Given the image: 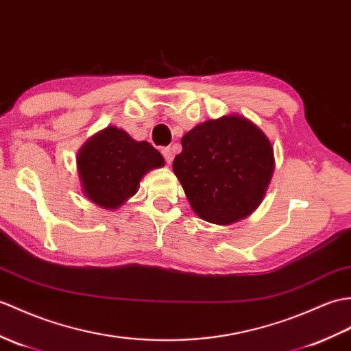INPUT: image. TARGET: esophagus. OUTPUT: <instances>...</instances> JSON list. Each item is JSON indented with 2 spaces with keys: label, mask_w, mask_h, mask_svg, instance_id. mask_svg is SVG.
I'll list each match as a JSON object with an SVG mask.
<instances>
[{
  "label": "esophagus",
  "mask_w": 351,
  "mask_h": 351,
  "mask_svg": "<svg viewBox=\"0 0 351 351\" xmlns=\"http://www.w3.org/2000/svg\"><path fill=\"white\" fill-rule=\"evenodd\" d=\"M161 152H162V156H165V160H166L167 165H170V162H172V160H173V149L170 148V146H166V148L161 149Z\"/></svg>",
  "instance_id": "1"
}]
</instances>
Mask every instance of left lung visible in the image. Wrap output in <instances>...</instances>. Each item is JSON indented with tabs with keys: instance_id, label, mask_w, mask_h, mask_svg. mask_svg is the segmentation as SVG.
<instances>
[{
	"instance_id": "obj_1",
	"label": "left lung",
	"mask_w": 351,
	"mask_h": 351,
	"mask_svg": "<svg viewBox=\"0 0 351 351\" xmlns=\"http://www.w3.org/2000/svg\"><path fill=\"white\" fill-rule=\"evenodd\" d=\"M173 172L205 221L232 224L262 202L274 172V149L265 133L229 115L194 127L182 137Z\"/></svg>"
}]
</instances>
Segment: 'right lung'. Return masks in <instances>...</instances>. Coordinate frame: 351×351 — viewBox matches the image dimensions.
Masks as SVG:
<instances>
[{
    "label": "right lung",
    "mask_w": 351,
    "mask_h": 351,
    "mask_svg": "<svg viewBox=\"0 0 351 351\" xmlns=\"http://www.w3.org/2000/svg\"><path fill=\"white\" fill-rule=\"evenodd\" d=\"M165 158L148 142H136L124 130L108 127L84 145L77 170L86 197L104 209H117L137 191L138 181Z\"/></svg>",
    "instance_id": "obj_1"
}]
</instances>
